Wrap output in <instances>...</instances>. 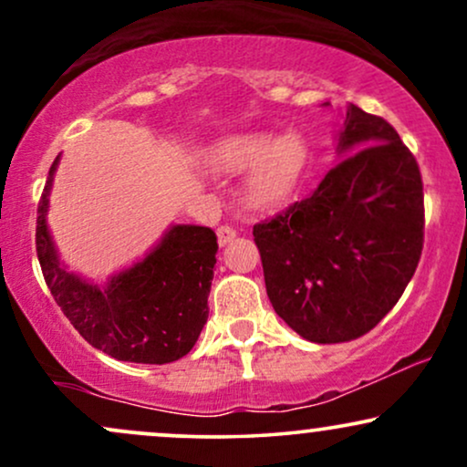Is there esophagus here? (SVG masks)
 Returning a JSON list of instances; mask_svg holds the SVG:
<instances>
[{
    "label": "esophagus",
    "instance_id": "obj_1",
    "mask_svg": "<svg viewBox=\"0 0 467 467\" xmlns=\"http://www.w3.org/2000/svg\"><path fill=\"white\" fill-rule=\"evenodd\" d=\"M234 237H237V230H234L233 226H219L217 228L219 245H228L230 241H234Z\"/></svg>",
    "mask_w": 467,
    "mask_h": 467
}]
</instances>
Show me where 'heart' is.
I'll return each instance as SVG.
<instances>
[{
	"instance_id": "heart-1",
	"label": "heart",
	"mask_w": 467,
	"mask_h": 467,
	"mask_svg": "<svg viewBox=\"0 0 467 467\" xmlns=\"http://www.w3.org/2000/svg\"><path fill=\"white\" fill-rule=\"evenodd\" d=\"M208 162L223 173L248 169V202L256 208L278 206L292 195L307 162V147L298 133L272 138L265 131H241L223 136L211 147Z\"/></svg>"
}]
</instances>
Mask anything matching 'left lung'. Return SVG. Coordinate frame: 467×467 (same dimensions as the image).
Instances as JSON below:
<instances>
[{
	"mask_svg": "<svg viewBox=\"0 0 467 467\" xmlns=\"http://www.w3.org/2000/svg\"><path fill=\"white\" fill-rule=\"evenodd\" d=\"M337 153L318 189L252 230L272 307L318 345L368 334L400 301L423 248L420 164L400 133L349 105Z\"/></svg>",
	"mask_w": 467,
	"mask_h": 467,
	"instance_id": "8db88e82",
	"label": "left lung"
}]
</instances>
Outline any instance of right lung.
<instances>
[{
	"label": "right lung",
	"mask_w": 467,
	"mask_h": 467,
	"mask_svg": "<svg viewBox=\"0 0 467 467\" xmlns=\"http://www.w3.org/2000/svg\"><path fill=\"white\" fill-rule=\"evenodd\" d=\"M47 173L36 208V256L61 312L89 345L125 362L166 364L184 358L208 318L217 237L206 226H173L155 248L105 287L67 272L46 223Z\"/></svg>",
	"instance_id": "obj_1"
}]
</instances>
